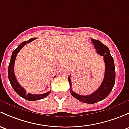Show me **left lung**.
Segmentation results:
<instances>
[{
    "label": "left lung",
    "mask_w": 129,
    "mask_h": 129,
    "mask_svg": "<svg viewBox=\"0 0 129 129\" xmlns=\"http://www.w3.org/2000/svg\"><path fill=\"white\" fill-rule=\"evenodd\" d=\"M91 40L96 49V51L97 53L101 56H103L105 63V74L101 85L98 89L92 94L87 96L80 95L73 91L72 89L70 75L68 77V81L70 86V92L72 95L81 102L87 104H94L105 99L109 95L111 90L113 88L116 80L114 62L108 47L99 40H96L94 39H91Z\"/></svg>",
    "instance_id": "left-lung-1"
}]
</instances>
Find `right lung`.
I'll return each instance as SVG.
<instances>
[{"instance_id": "obj_1", "label": "right lung", "mask_w": 129, "mask_h": 129, "mask_svg": "<svg viewBox=\"0 0 129 129\" xmlns=\"http://www.w3.org/2000/svg\"><path fill=\"white\" fill-rule=\"evenodd\" d=\"M36 38H33L29 39V40L27 41L22 42L20 45L18 46L14 51H13L11 56L10 62L9 63V71H8V75H9V79L10 81V83L13 87V89L15 91L16 93L22 97L23 98L25 99V100H28V101H36V100H41V99L44 98L51 93V91L47 92V93H44V94H33L31 93H26V91L21 85L19 84V83L17 81V78H16L15 75L14 74V64H15V61L16 57H17V54L18 53L19 51H20L21 48L26 45L28 43H29L30 42L33 41L35 40H36Z\"/></svg>"}]
</instances>
